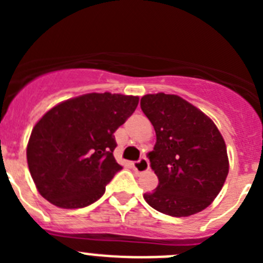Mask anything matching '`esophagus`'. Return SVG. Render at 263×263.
<instances>
[{
  "label": "esophagus",
  "instance_id": "esophagus-1",
  "mask_svg": "<svg viewBox=\"0 0 263 263\" xmlns=\"http://www.w3.org/2000/svg\"><path fill=\"white\" fill-rule=\"evenodd\" d=\"M148 166H150V163H148L147 158H141V159L137 160V162H134L133 163L134 171H136V173H139V174L147 171Z\"/></svg>",
  "mask_w": 263,
  "mask_h": 263
}]
</instances>
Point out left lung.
I'll return each instance as SVG.
<instances>
[{"label":"left lung","mask_w":263,"mask_h":263,"mask_svg":"<svg viewBox=\"0 0 263 263\" xmlns=\"http://www.w3.org/2000/svg\"><path fill=\"white\" fill-rule=\"evenodd\" d=\"M141 109L157 134L148 159L159 180L154 192L143 195L146 203L174 217L205 210L229 171L227 146L213 121L176 95H146Z\"/></svg>","instance_id":"1"}]
</instances>
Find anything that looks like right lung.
<instances>
[{
	"instance_id": "1",
	"label": "right lung",
	"mask_w": 263,
	"mask_h": 263,
	"mask_svg": "<svg viewBox=\"0 0 263 263\" xmlns=\"http://www.w3.org/2000/svg\"><path fill=\"white\" fill-rule=\"evenodd\" d=\"M137 96L88 93L53 106L36 122L27 164L39 194L75 210L95 203L122 167L116 162L115 132L133 115Z\"/></svg>"
}]
</instances>
